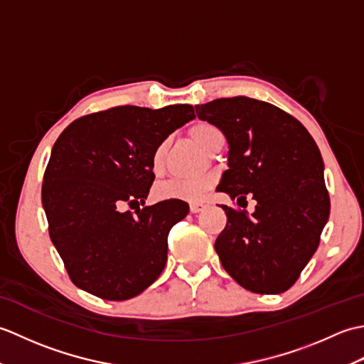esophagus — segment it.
Segmentation results:
<instances>
[{"instance_id":"obj_1","label":"esophagus","mask_w":364,"mask_h":364,"mask_svg":"<svg viewBox=\"0 0 364 364\" xmlns=\"http://www.w3.org/2000/svg\"><path fill=\"white\" fill-rule=\"evenodd\" d=\"M189 208H191V213L197 214V213H200V211H203L205 208H206V205H205L203 202H194V203L189 205Z\"/></svg>"}]
</instances>
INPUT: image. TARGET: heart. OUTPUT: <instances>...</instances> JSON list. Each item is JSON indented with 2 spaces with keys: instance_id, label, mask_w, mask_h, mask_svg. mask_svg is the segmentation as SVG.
<instances>
[{
  "instance_id": "obj_1",
  "label": "heart",
  "mask_w": 364,
  "mask_h": 364,
  "mask_svg": "<svg viewBox=\"0 0 364 364\" xmlns=\"http://www.w3.org/2000/svg\"><path fill=\"white\" fill-rule=\"evenodd\" d=\"M191 137L202 146L205 151H208L211 146L223 139L222 131L208 122H198L191 128ZM168 146V141H162L154 149L151 156L153 168L158 170L164 164V156ZM211 188V181L208 178H173L161 183L154 189V196L159 200H181V202H198Z\"/></svg>"
}]
</instances>
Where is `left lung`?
<instances>
[{
    "mask_svg": "<svg viewBox=\"0 0 364 364\" xmlns=\"http://www.w3.org/2000/svg\"><path fill=\"white\" fill-rule=\"evenodd\" d=\"M196 112L228 141L218 191L237 203L257 200L252 215L222 205L227 225L214 249L223 269L247 291H288L318 250L330 214L318 145L297 119L255 98H219Z\"/></svg>",
    "mask_w": 364,
    "mask_h": 364,
    "instance_id": "left-lung-1",
    "label": "left lung"
}]
</instances>
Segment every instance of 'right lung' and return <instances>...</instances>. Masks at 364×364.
Here are the masks:
<instances>
[{
	"label": "right lung",
	"instance_id": "add662e5",
	"mask_svg": "<svg viewBox=\"0 0 364 364\" xmlns=\"http://www.w3.org/2000/svg\"><path fill=\"white\" fill-rule=\"evenodd\" d=\"M192 119L191 105L117 106L80 117L58 137L42 205L51 241L78 288L127 300L161 275L168 231L186 218L189 205L170 198L144 206L154 180L151 156ZM125 205L135 213L123 212Z\"/></svg>",
	"mask_w": 364,
	"mask_h": 364
}]
</instances>
